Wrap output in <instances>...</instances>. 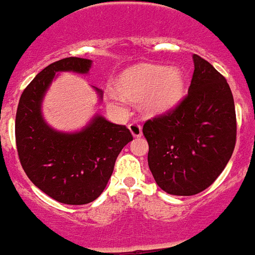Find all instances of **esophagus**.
<instances>
[{
	"label": "esophagus",
	"mask_w": 255,
	"mask_h": 255,
	"mask_svg": "<svg viewBox=\"0 0 255 255\" xmlns=\"http://www.w3.org/2000/svg\"><path fill=\"white\" fill-rule=\"evenodd\" d=\"M128 128H129V131H131L133 137H141V134H142V128H141V126L137 122H132V123L128 126Z\"/></svg>",
	"instance_id": "esophagus-1"
}]
</instances>
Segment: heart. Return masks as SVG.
Segmentation results:
<instances>
[{"mask_svg": "<svg viewBox=\"0 0 255 255\" xmlns=\"http://www.w3.org/2000/svg\"><path fill=\"white\" fill-rule=\"evenodd\" d=\"M122 95L132 100H142L149 114H163L172 110L185 96V76L180 68L158 65H137L122 72L115 81ZM111 100L119 95L111 92Z\"/></svg>", "mask_w": 255, "mask_h": 255, "instance_id": "1", "label": "heart"}]
</instances>
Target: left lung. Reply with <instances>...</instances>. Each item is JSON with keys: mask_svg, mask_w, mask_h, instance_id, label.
I'll return each mask as SVG.
<instances>
[{"mask_svg": "<svg viewBox=\"0 0 255 255\" xmlns=\"http://www.w3.org/2000/svg\"><path fill=\"white\" fill-rule=\"evenodd\" d=\"M193 63L187 97L167 114L149 119L142 128L154 180L174 196H193L210 187L236 144L230 85L200 55L193 54Z\"/></svg>", "mask_w": 255, "mask_h": 255, "instance_id": "1", "label": "left lung"}]
</instances>
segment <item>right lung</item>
<instances>
[{
    "mask_svg": "<svg viewBox=\"0 0 255 255\" xmlns=\"http://www.w3.org/2000/svg\"><path fill=\"white\" fill-rule=\"evenodd\" d=\"M91 66V59L78 57L51 63L27 85L16 110L15 140L23 170L38 189L62 204L85 205L100 197L118 155L133 140L126 126L98 114L78 132L57 131L45 122L42 100L57 72L88 74ZM95 91L102 100V91Z\"/></svg>",
    "mask_w": 255,
    "mask_h": 255,
    "instance_id": "right-lung-1",
    "label": "right lung"
}]
</instances>
